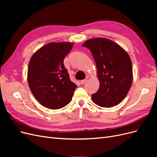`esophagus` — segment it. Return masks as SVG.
<instances>
[{"label": "esophagus", "mask_w": 157, "mask_h": 157, "mask_svg": "<svg viewBox=\"0 0 157 157\" xmlns=\"http://www.w3.org/2000/svg\"><path fill=\"white\" fill-rule=\"evenodd\" d=\"M87 81V79H84V80H80V84H84L85 82H86Z\"/></svg>", "instance_id": "34e87169"}]
</instances>
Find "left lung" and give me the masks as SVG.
<instances>
[{
	"mask_svg": "<svg viewBox=\"0 0 157 157\" xmlns=\"http://www.w3.org/2000/svg\"><path fill=\"white\" fill-rule=\"evenodd\" d=\"M92 54L96 64L99 88L92 94L96 105L112 107L124 99L131 87L132 61L127 52L115 42L94 38L82 44Z\"/></svg>",
	"mask_w": 157,
	"mask_h": 157,
	"instance_id": "8db88e82",
	"label": "left lung"
}]
</instances>
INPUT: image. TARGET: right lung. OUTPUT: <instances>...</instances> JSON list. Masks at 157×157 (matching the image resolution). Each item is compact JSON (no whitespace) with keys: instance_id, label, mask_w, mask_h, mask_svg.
<instances>
[{"instance_id":"1","label":"right lung","mask_w":157,"mask_h":157,"mask_svg":"<svg viewBox=\"0 0 157 157\" xmlns=\"http://www.w3.org/2000/svg\"><path fill=\"white\" fill-rule=\"evenodd\" d=\"M69 42H50L33 55L27 80L33 96L41 105L58 109L71 101L77 85L71 81L63 60L72 49Z\"/></svg>"}]
</instances>
